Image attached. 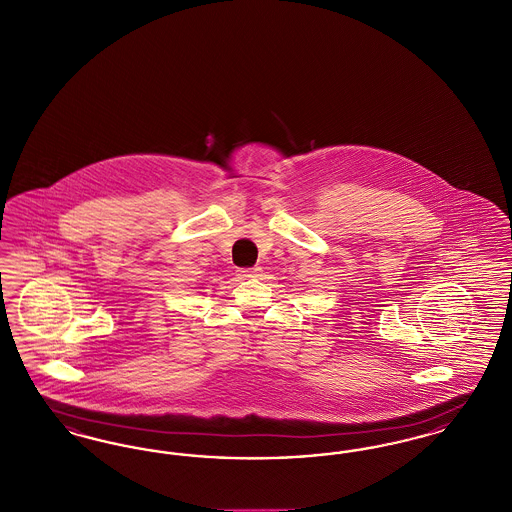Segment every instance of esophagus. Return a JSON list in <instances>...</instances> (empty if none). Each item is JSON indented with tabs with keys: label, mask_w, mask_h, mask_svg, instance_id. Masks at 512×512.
Here are the masks:
<instances>
[{
	"label": "esophagus",
	"mask_w": 512,
	"mask_h": 512,
	"mask_svg": "<svg viewBox=\"0 0 512 512\" xmlns=\"http://www.w3.org/2000/svg\"><path fill=\"white\" fill-rule=\"evenodd\" d=\"M238 274L242 278H257L261 274V267L242 268V270H238Z\"/></svg>",
	"instance_id": "obj_1"
}]
</instances>
